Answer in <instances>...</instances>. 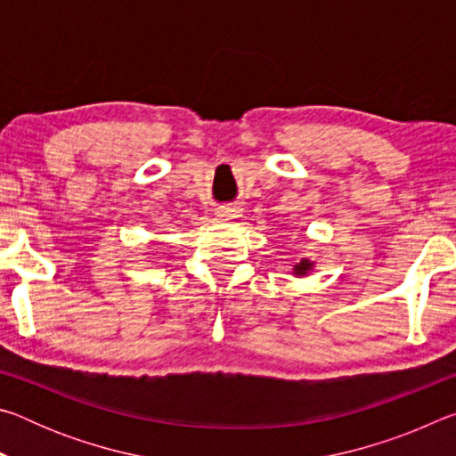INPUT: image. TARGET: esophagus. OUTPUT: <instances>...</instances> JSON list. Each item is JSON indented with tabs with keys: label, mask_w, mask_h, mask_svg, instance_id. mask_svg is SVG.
I'll return each instance as SVG.
<instances>
[{
	"label": "esophagus",
	"mask_w": 456,
	"mask_h": 456,
	"mask_svg": "<svg viewBox=\"0 0 456 456\" xmlns=\"http://www.w3.org/2000/svg\"><path fill=\"white\" fill-rule=\"evenodd\" d=\"M239 211L237 207H231V205H221L219 209H217V217H221V219H235V217H239Z\"/></svg>",
	"instance_id": "obj_1"
}]
</instances>
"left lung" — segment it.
<instances>
[{"instance_id":"8db88e82","label":"left lung","mask_w":456,"mask_h":456,"mask_svg":"<svg viewBox=\"0 0 456 456\" xmlns=\"http://www.w3.org/2000/svg\"><path fill=\"white\" fill-rule=\"evenodd\" d=\"M312 267V264H310V261H307V259H302V261H299V264L296 265V273H299V275H304L305 272H307V269H310Z\"/></svg>"}]
</instances>
